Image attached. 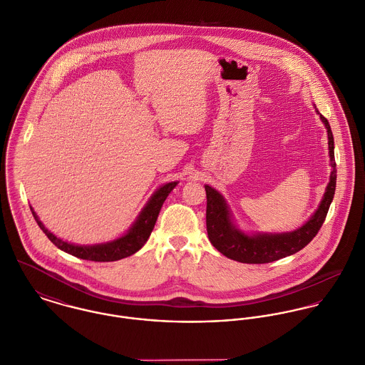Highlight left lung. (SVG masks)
I'll return each instance as SVG.
<instances>
[{
    "label": "left lung",
    "mask_w": 365,
    "mask_h": 365,
    "mask_svg": "<svg viewBox=\"0 0 365 365\" xmlns=\"http://www.w3.org/2000/svg\"><path fill=\"white\" fill-rule=\"evenodd\" d=\"M314 110L320 115V120L327 130L331 172L319 207L300 227L285 232H245L235 224L231 209L227 205L224 196L215 187L205 185L207 196L206 225L209 240L213 247L217 248L227 258L242 264L274 262L304 248L323 225L334 197L337 170L334 162V138L330 124L317 111L316 106Z\"/></svg>",
    "instance_id": "1"
}]
</instances>
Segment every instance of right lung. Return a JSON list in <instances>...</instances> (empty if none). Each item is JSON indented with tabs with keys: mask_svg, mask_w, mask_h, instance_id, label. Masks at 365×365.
Returning <instances> with one entry per match:
<instances>
[{
	"mask_svg": "<svg viewBox=\"0 0 365 365\" xmlns=\"http://www.w3.org/2000/svg\"><path fill=\"white\" fill-rule=\"evenodd\" d=\"M178 183H179L178 180L168 182L165 185H162L159 189H156L152 193V196L149 197V200L146 202L144 209L140 212V215L133 222V225L121 237L107 241V242H100V244L77 245L73 242H68V241L56 237L53 232H51L43 225V222L39 220L38 215L34 212L32 207H31V212L36 220L38 225L41 227V230L46 234V237L59 250H62L73 257H77V258L87 259V261L111 262V261H118V259L127 258L144 247V244L148 241V238L155 227V222L158 220V215L160 212L163 202L166 200L169 193L176 187Z\"/></svg>",
	"mask_w": 365,
	"mask_h": 365,
	"instance_id": "obj_1",
	"label": "right lung"
}]
</instances>
